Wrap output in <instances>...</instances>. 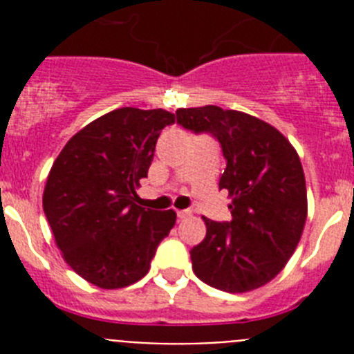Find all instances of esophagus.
<instances>
[{"label": "esophagus", "instance_id": "34e87169", "mask_svg": "<svg viewBox=\"0 0 354 354\" xmlns=\"http://www.w3.org/2000/svg\"><path fill=\"white\" fill-rule=\"evenodd\" d=\"M187 216H192V211H186V209H183V211H177V218H179V220H186Z\"/></svg>", "mask_w": 354, "mask_h": 354}]
</instances>
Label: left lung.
Returning <instances> with one entry per match:
<instances>
[{
	"label": "left lung",
	"mask_w": 354,
	"mask_h": 354,
	"mask_svg": "<svg viewBox=\"0 0 354 354\" xmlns=\"http://www.w3.org/2000/svg\"><path fill=\"white\" fill-rule=\"evenodd\" d=\"M177 122L211 133L227 159L220 189H227L232 220L204 218L205 234L193 246L196 277L225 292H248L286 268L306 221V184L289 140L271 124L218 106L179 108Z\"/></svg>",
	"instance_id": "left-lung-1"
}]
</instances>
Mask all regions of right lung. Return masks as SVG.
I'll return each instance as SVG.
<instances>
[{
  "label": "right lung",
  "instance_id": "right-lung-1",
  "mask_svg": "<svg viewBox=\"0 0 354 354\" xmlns=\"http://www.w3.org/2000/svg\"><path fill=\"white\" fill-rule=\"evenodd\" d=\"M175 115L118 108L76 133L53 162L42 205L65 262L101 289H122L149 273L175 211L138 205L156 142Z\"/></svg>",
  "mask_w": 354,
  "mask_h": 354
}]
</instances>
